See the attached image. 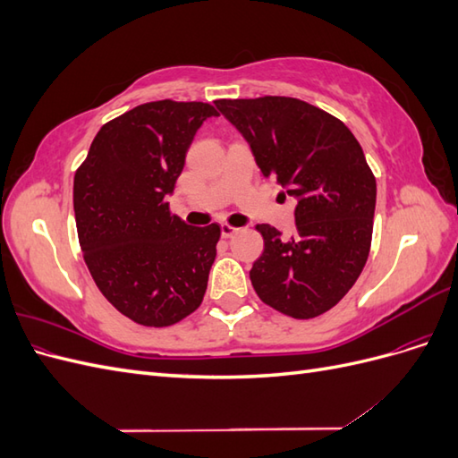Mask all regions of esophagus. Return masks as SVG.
<instances>
[{
  "label": "esophagus",
  "mask_w": 458,
  "mask_h": 458,
  "mask_svg": "<svg viewBox=\"0 0 458 458\" xmlns=\"http://www.w3.org/2000/svg\"><path fill=\"white\" fill-rule=\"evenodd\" d=\"M237 233H239L237 227H233L229 224H221V237L229 239V237H233V234H237Z\"/></svg>",
  "instance_id": "1"
}]
</instances>
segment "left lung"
Segmentation results:
<instances>
[{
	"label": "left lung",
	"instance_id": "left-lung-1",
	"mask_svg": "<svg viewBox=\"0 0 458 458\" xmlns=\"http://www.w3.org/2000/svg\"><path fill=\"white\" fill-rule=\"evenodd\" d=\"M263 177L296 199V233L261 224L250 281L263 303L294 318L335 308L361 275L372 239L377 179L345 123L294 97L219 99Z\"/></svg>",
	"mask_w": 458,
	"mask_h": 458
}]
</instances>
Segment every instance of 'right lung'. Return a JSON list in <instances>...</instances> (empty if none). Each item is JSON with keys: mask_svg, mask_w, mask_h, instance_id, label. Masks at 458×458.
<instances>
[{"mask_svg": "<svg viewBox=\"0 0 458 458\" xmlns=\"http://www.w3.org/2000/svg\"><path fill=\"white\" fill-rule=\"evenodd\" d=\"M217 110L172 99L106 122L74 175L81 252L97 288L143 327H170L195 311L216 259L217 224L192 227L170 212L197 130Z\"/></svg>", "mask_w": 458, "mask_h": 458, "instance_id": "1", "label": "right lung"}]
</instances>
